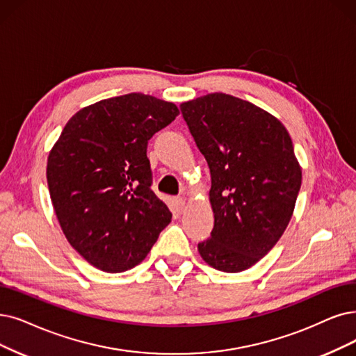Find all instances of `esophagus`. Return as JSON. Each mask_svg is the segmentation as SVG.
<instances>
[{
	"instance_id": "obj_1",
	"label": "esophagus",
	"mask_w": 356,
	"mask_h": 356,
	"mask_svg": "<svg viewBox=\"0 0 356 356\" xmlns=\"http://www.w3.org/2000/svg\"><path fill=\"white\" fill-rule=\"evenodd\" d=\"M174 204H175V210H177L178 213H182V211H184V207H186V200H184L182 197H178V198H175Z\"/></svg>"
}]
</instances>
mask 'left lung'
<instances>
[{
	"instance_id": "left-lung-1",
	"label": "left lung",
	"mask_w": 356,
	"mask_h": 356,
	"mask_svg": "<svg viewBox=\"0 0 356 356\" xmlns=\"http://www.w3.org/2000/svg\"><path fill=\"white\" fill-rule=\"evenodd\" d=\"M207 161L215 225L198 244L220 272L250 268L272 250L292 218L301 168L283 124L243 99L210 93L181 105Z\"/></svg>"
}]
</instances>
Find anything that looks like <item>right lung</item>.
<instances>
[{"label": "right lung", "mask_w": 356, "mask_h": 356, "mask_svg": "<svg viewBox=\"0 0 356 356\" xmlns=\"http://www.w3.org/2000/svg\"><path fill=\"white\" fill-rule=\"evenodd\" d=\"M179 111L143 93L105 99L71 118L48 156L47 179L61 229L108 273L146 259L172 213L152 191L147 143Z\"/></svg>", "instance_id": "1"}]
</instances>
